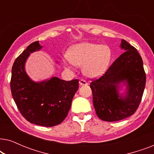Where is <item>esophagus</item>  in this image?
Returning <instances> with one entry per match:
<instances>
[{"instance_id": "obj_1", "label": "esophagus", "mask_w": 154, "mask_h": 154, "mask_svg": "<svg viewBox=\"0 0 154 154\" xmlns=\"http://www.w3.org/2000/svg\"><path fill=\"white\" fill-rule=\"evenodd\" d=\"M79 85H81V86L87 85H88V83L85 81V80L81 79V80H80V81H79Z\"/></svg>"}]
</instances>
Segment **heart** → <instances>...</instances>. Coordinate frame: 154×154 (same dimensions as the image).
<instances>
[{"label":"heart","instance_id":"heart-1","mask_svg":"<svg viewBox=\"0 0 154 154\" xmlns=\"http://www.w3.org/2000/svg\"><path fill=\"white\" fill-rule=\"evenodd\" d=\"M66 57L73 64L82 65L83 72L88 77L97 78L108 69L112 59V51L107 45L83 42L71 46Z\"/></svg>","mask_w":154,"mask_h":154}]
</instances>
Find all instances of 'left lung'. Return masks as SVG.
Listing matches in <instances>:
<instances>
[{
	"instance_id": "left-lung-1",
	"label": "left lung",
	"mask_w": 154,
	"mask_h": 154,
	"mask_svg": "<svg viewBox=\"0 0 154 154\" xmlns=\"http://www.w3.org/2000/svg\"><path fill=\"white\" fill-rule=\"evenodd\" d=\"M120 47L125 50L90 87L97 116L104 121L123 120L133 115L140 105L146 84L143 61L133 46L122 39ZM126 86L119 94L122 84Z\"/></svg>"
}]
</instances>
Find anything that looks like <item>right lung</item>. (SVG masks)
<instances>
[{"label":"right lung","mask_w":154,"mask_h":154,"mask_svg":"<svg viewBox=\"0 0 154 154\" xmlns=\"http://www.w3.org/2000/svg\"><path fill=\"white\" fill-rule=\"evenodd\" d=\"M43 48L33 42L14 61L10 88L21 114L31 123L44 127L59 125L67 116L73 97L79 89V80L70 81L57 77L41 82L31 80L25 71L31 53Z\"/></svg>","instance_id":"1"}]
</instances>
